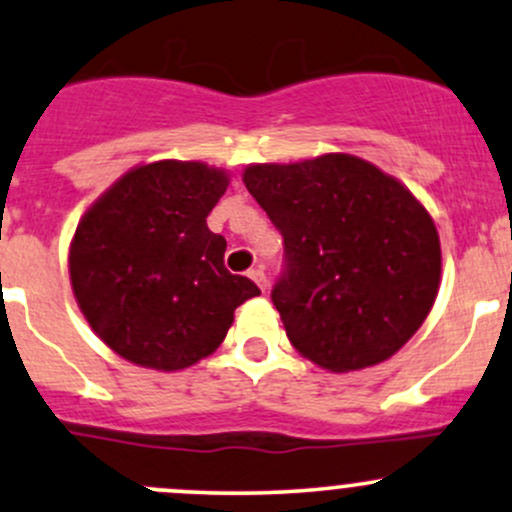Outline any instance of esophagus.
<instances>
[{
	"label": "esophagus",
	"instance_id": "1",
	"mask_svg": "<svg viewBox=\"0 0 512 512\" xmlns=\"http://www.w3.org/2000/svg\"><path fill=\"white\" fill-rule=\"evenodd\" d=\"M247 277H250L252 279V282H255L257 286H260V289L262 291H267V274H265V269H260V267H257V269H250V272H247Z\"/></svg>",
	"mask_w": 512,
	"mask_h": 512
}]
</instances>
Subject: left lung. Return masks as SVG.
<instances>
[{"mask_svg": "<svg viewBox=\"0 0 512 512\" xmlns=\"http://www.w3.org/2000/svg\"><path fill=\"white\" fill-rule=\"evenodd\" d=\"M247 192L284 238L272 303L286 338L330 372L384 362L413 338L440 289L430 213L355 155L250 165Z\"/></svg>", "mask_w": 512, "mask_h": 512, "instance_id": "8db88e82", "label": "left lung"}]
</instances>
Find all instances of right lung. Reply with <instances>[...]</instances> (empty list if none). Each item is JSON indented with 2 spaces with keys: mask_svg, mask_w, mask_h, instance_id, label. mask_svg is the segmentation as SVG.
<instances>
[{
  "mask_svg": "<svg viewBox=\"0 0 512 512\" xmlns=\"http://www.w3.org/2000/svg\"><path fill=\"white\" fill-rule=\"evenodd\" d=\"M228 174L160 160L126 172L82 216L70 279L84 318L116 355L160 372L187 369L226 338L255 282L223 265L226 238L206 226Z\"/></svg>",
  "mask_w": 512,
  "mask_h": 512,
  "instance_id": "right-lung-1",
  "label": "right lung"
}]
</instances>
